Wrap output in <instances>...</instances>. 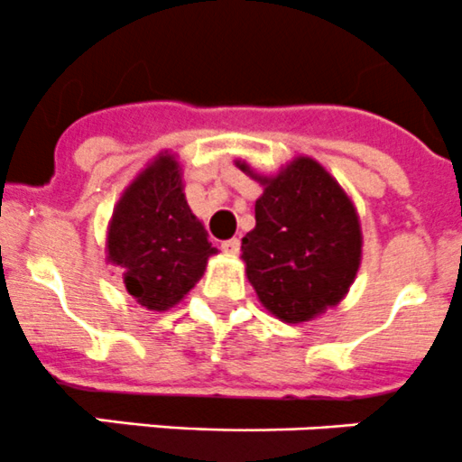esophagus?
<instances>
[{
    "label": "esophagus",
    "mask_w": 462,
    "mask_h": 462,
    "mask_svg": "<svg viewBox=\"0 0 462 462\" xmlns=\"http://www.w3.org/2000/svg\"><path fill=\"white\" fill-rule=\"evenodd\" d=\"M221 250L226 254H236L241 250V241L239 239H227V241H223L221 244Z\"/></svg>",
    "instance_id": "esophagus-1"
}]
</instances>
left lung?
Wrapping results in <instances>:
<instances>
[{"label": "left lung", "instance_id": "1", "mask_svg": "<svg viewBox=\"0 0 462 462\" xmlns=\"http://www.w3.org/2000/svg\"><path fill=\"white\" fill-rule=\"evenodd\" d=\"M241 171L263 185L257 226L241 239L245 274L261 304L300 324L335 306L356 279L362 232L351 199L313 158H295L277 176Z\"/></svg>", "mask_w": 462, "mask_h": 462}]
</instances>
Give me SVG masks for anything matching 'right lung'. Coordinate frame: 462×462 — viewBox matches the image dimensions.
I'll use <instances>...</instances> for the list:
<instances>
[{
    "label": "right lung",
    "mask_w": 462,
    "mask_h": 462,
    "mask_svg": "<svg viewBox=\"0 0 462 462\" xmlns=\"http://www.w3.org/2000/svg\"><path fill=\"white\" fill-rule=\"evenodd\" d=\"M106 253L123 270L129 295L149 310L171 309L201 279L217 248L185 201L174 156L161 153L125 189L111 218Z\"/></svg>",
    "instance_id": "add662e5"
}]
</instances>
